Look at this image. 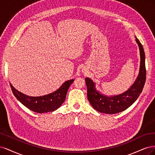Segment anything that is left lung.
Returning <instances> with one entry per match:
<instances>
[{
  "label": "left lung",
  "mask_w": 155,
  "mask_h": 155,
  "mask_svg": "<svg viewBox=\"0 0 155 155\" xmlns=\"http://www.w3.org/2000/svg\"><path fill=\"white\" fill-rule=\"evenodd\" d=\"M140 53V72L136 81L127 91L114 97H106L95 90L94 84L89 78L86 81L87 98L92 107L98 112L106 114H115L124 111L136 101L142 91L146 82V69L145 65V53L142 44L136 37Z\"/></svg>",
  "instance_id": "left-lung-1"
}]
</instances>
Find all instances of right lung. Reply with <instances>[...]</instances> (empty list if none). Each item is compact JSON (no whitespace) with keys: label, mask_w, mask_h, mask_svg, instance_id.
<instances>
[{"label":"right lung","mask_w":155,"mask_h":155,"mask_svg":"<svg viewBox=\"0 0 155 155\" xmlns=\"http://www.w3.org/2000/svg\"><path fill=\"white\" fill-rule=\"evenodd\" d=\"M73 79L65 82L57 91L41 97L28 96L17 91L10 84L12 92L18 101L30 110L38 113L53 111L65 101L67 92Z\"/></svg>","instance_id":"obj_1"}]
</instances>
